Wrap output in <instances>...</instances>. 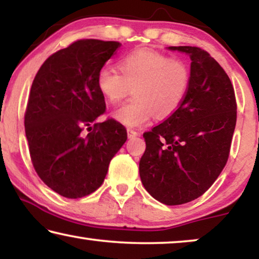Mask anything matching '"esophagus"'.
<instances>
[{"label":"esophagus","instance_id":"esophagus-1","mask_svg":"<svg viewBox=\"0 0 259 259\" xmlns=\"http://www.w3.org/2000/svg\"><path fill=\"white\" fill-rule=\"evenodd\" d=\"M127 136H128V138L131 139V138L139 136V132H137V131L134 128H127Z\"/></svg>","mask_w":259,"mask_h":259}]
</instances>
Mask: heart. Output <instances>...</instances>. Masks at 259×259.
<instances>
[{"label": "heart", "instance_id": "obj_1", "mask_svg": "<svg viewBox=\"0 0 259 259\" xmlns=\"http://www.w3.org/2000/svg\"><path fill=\"white\" fill-rule=\"evenodd\" d=\"M191 86V69L185 61L152 49H138L119 60V70L102 66L97 87L111 104H118L133 87V99L113 113L116 121L128 127L152 119L167 118L178 111Z\"/></svg>", "mask_w": 259, "mask_h": 259}]
</instances>
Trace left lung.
<instances>
[{"label": "left lung", "mask_w": 259, "mask_h": 259, "mask_svg": "<svg viewBox=\"0 0 259 259\" xmlns=\"http://www.w3.org/2000/svg\"><path fill=\"white\" fill-rule=\"evenodd\" d=\"M169 51L191 59V86L178 111L144 133L141 183L154 199L182 205L206 192L228 161L237 120L235 91L221 65L198 47Z\"/></svg>", "instance_id": "obj_1"}]
</instances>
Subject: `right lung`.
Segmentation results:
<instances>
[{
	"instance_id": "obj_1",
	"label": "right lung",
	"mask_w": 259,
	"mask_h": 259,
	"mask_svg": "<svg viewBox=\"0 0 259 259\" xmlns=\"http://www.w3.org/2000/svg\"><path fill=\"white\" fill-rule=\"evenodd\" d=\"M121 44L79 40L44 62L31 84L24 128L34 168L60 196L76 199L104 183L108 165L125 141L126 128L105 112L98 70ZM84 129L92 132L84 135Z\"/></svg>"
}]
</instances>
